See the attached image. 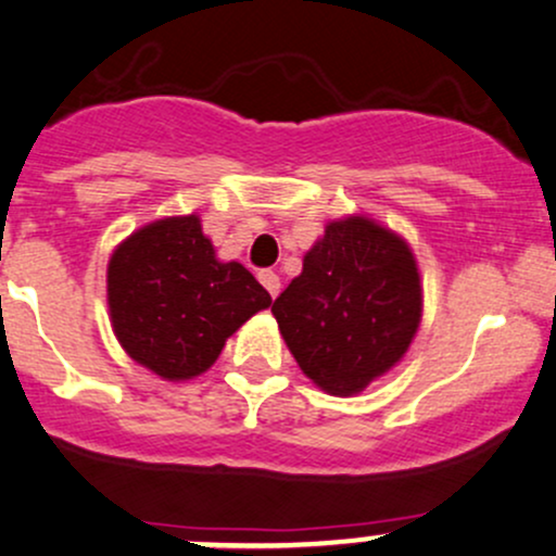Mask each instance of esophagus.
Instances as JSON below:
<instances>
[{
    "mask_svg": "<svg viewBox=\"0 0 556 556\" xmlns=\"http://www.w3.org/2000/svg\"><path fill=\"white\" fill-rule=\"evenodd\" d=\"M258 279H261V285H264V288L268 290V295H271V298L279 295V277H277V271H271V268H264V271H258Z\"/></svg>",
    "mask_w": 556,
    "mask_h": 556,
    "instance_id": "obj_1",
    "label": "esophagus"
}]
</instances>
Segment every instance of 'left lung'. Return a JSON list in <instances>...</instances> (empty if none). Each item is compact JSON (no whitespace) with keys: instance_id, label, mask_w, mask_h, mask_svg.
Listing matches in <instances>:
<instances>
[{"instance_id":"left-lung-1","label":"left lung","mask_w":556,"mask_h":556,"mask_svg":"<svg viewBox=\"0 0 556 556\" xmlns=\"http://www.w3.org/2000/svg\"><path fill=\"white\" fill-rule=\"evenodd\" d=\"M271 314L303 375L332 395L358 393L401 362L417 332V261L369 218L332 222Z\"/></svg>"}]
</instances>
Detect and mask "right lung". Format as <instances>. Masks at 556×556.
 I'll use <instances>...</instances> for the list:
<instances>
[{
    "mask_svg": "<svg viewBox=\"0 0 556 556\" xmlns=\"http://www.w3.org/2000/svg\"><path fill=\"white\" fill-rule=\"evenodd\" d=\"M108 303L126 353L163 380L205 371L271 295L245 266L216 261L198 216L134 231L108 264Z\"/></svg>",
    "mask_w": 556,
    "mask_h": 556,
    "instance_id": "add662e5",
    "label": "right lung"
}]
</instances>
